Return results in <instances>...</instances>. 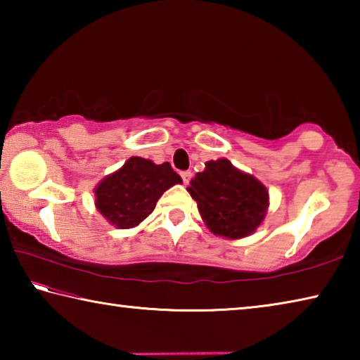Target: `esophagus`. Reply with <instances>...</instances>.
<instances>
[{"label": "esophagus", "mask_w": 360, "mask_h": 360, "mask_svg": "<svg viewBox=\"0 0 360 360\" xmlns=\"http://www.w3.org/2000/svg\"><path fill=\"white\" fill-rule=\"evenodd\" d=\"M181 178L184 181V184H188V181L192 178V173L191 172H181Z\"/></svg>", "instance_id": "obj_1"}]
</instances>
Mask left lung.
Here are the masks:
<instances>
[{
	"instance_id": "obj_1",
	"label": "left lung",
	"mask_w": 360,
	"mask_h": 360,
	"mask_svg": "<svg viewBox=\"0 0 360 360\" xmlns=\"http://www.w3.org/2000/svg\"><path fill=\"white\" fill-rule=\"evenodd\" d=\"M208 229L219 236L236 240L251 235L264 221L268 191L264 184L219 158L206 163L187 187Z\"/></svg>"
}]
</instances>
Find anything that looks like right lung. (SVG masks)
<instances>
[{
  "instance_id": "1",
  "label": "right lung",
  "mask_w": 360,
  "mask_h": 360,
  "mask_svg": "<svg viewBox=\"0 0 360 360\" xmlns=\"http://www.w3.org/2000/svg\"><path fill=\"white\" fill-rule=\"evenodd\" d=\"M181 182L168 162L155 165L148 158L131 157L95 188L96 210L117 229L136 227L154 211L162 193Z\"/></svg>"
}]
</instances>
